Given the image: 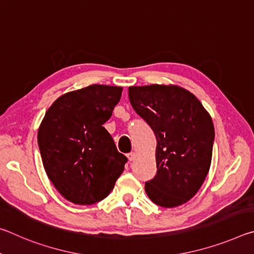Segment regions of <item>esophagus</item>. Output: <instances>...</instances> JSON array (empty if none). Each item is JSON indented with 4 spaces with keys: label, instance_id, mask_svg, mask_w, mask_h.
<instances>
[{
    "label": "esophagus",
    "instance_id": "34e87169",
    "mask_svg": "<svg viewBox=\"0 0 254 254\" xmlns=\"http://www.w3.org/2000/svg\"><path fill=\"white\" fill-rule=\"evenodd\" d=\"M127 157L128 160L133 161V160H134V159L136 158V153H135V152H130V153L127 154Z\"/></svg>",
    "mask_w": 254,
    "mask_h": 254
}]
</instances>
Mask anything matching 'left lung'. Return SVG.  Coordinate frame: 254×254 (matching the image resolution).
Wrapping results in <instances>:
<instances>
[{
    "instance_id": "1",
    "label": "left lung",
    "mask_w": 254,
    "mask_h": 254,
    "mask_svg": "<svg viewBox=\"0 0 254 254\" xmlns=\"http://www.w3.org/2000/svg\"><path fill=\"white\" fill-rule=\"evenodd\" d=\"M128 98L157 137V175L145 183V192L161 207L187 203L208 174L212 118L194 94L177 85L131 86Z\"/></svg>"
}]
</instances>
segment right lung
Masks as SVG:
<instances>
[{
	"instance_id": "right-lung-1",
	"label": "right lung",
	"mask_w": 254,
	"mask_h": 254,
	"mask_svg": "<svg viewBox=\"0 0 254 254\" xmlns=\"http://www.w3.org/2000/svg\"><path fill=\"white\" fill-rule=\"evenodd\" d=\"M122 87L91 85L58 97L38 131L42 163L67 200L92 205L114 188L127 158L103 127L120 102Z\"/></svg>"
}]
</instances>
